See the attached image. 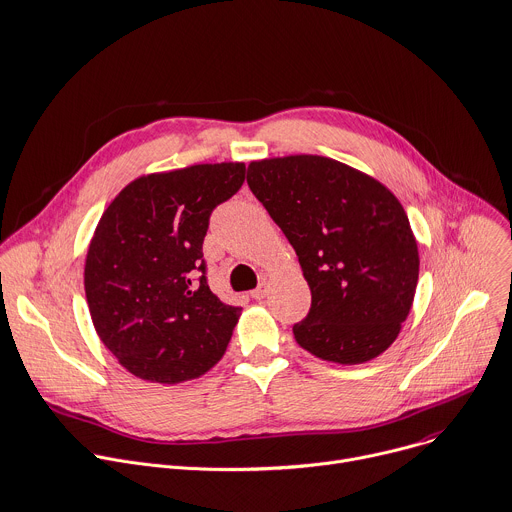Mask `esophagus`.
<instances>
[{"label": "esophagus", "instance_id": "34e87169", "mask_svg": "<svg viewBox=\"0 0 512 512\" xmlns=\"http://www.w3.org/2000/svg\"><path fill=\"white\" fill-rule=\"evenodd\" d=\"M266 295H268V287H266V285H260L258 289L252 291V297H254L256 301H262Z\"/></svg>", "mask_w": 512, "mask_h": 512}]
</instances>
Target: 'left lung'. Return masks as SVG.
<instances>
[{"mask_svg":"<svg viewBox=\"0 0 512 512\" xmlns=\"http://www.w3.org/2000/svg\"><path fill=\"white\" fill-rule=\"evenodd\" d=\"M248 185L287 236L311 289L297 344L319 360L364 364L386 352L413 307L419 248L390 189L317 154L252 160Z\"/></svg>","mask_w":512,"mask_h":512,"instance_id":"left-lung-1","label":"left lung"}]
</instances>
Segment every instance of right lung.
I'll return each instance as SVG.
<instances>
[{
  "label": "right lung",
  "mask_w": 512,
  "mask_h": 512,
  "mask_svg": "<svg viewBox=\"0 0 512 512\" xmlns=\"http://www.w3.org/2000/svg\"><path fill=\"white\" fill-rule=\"evenodd\" d=\"M244 179V162L150 173L103 211L87 248L85 297L103 346L136 378L187 382L225 354L242 311L211 293L201 246L213 207Z\"/></svg>",
  "instance_id": "1"
}]
</instances>
